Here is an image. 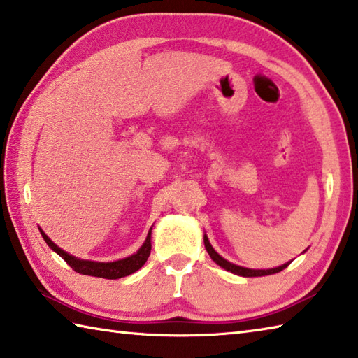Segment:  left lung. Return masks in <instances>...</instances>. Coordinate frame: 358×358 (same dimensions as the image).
I'll use <instances>...</instances> for the list:
<instances>
[{"instance_id":"8db88e82","label":"left lung","mask_w":358,"mask_h":358,"mask_svg":"<svg viewBox=\"0 0 358 358\" xmlns=\"http://www.w3.org/2000/svg\"><path fill=\"white\" fill-rule=\"evenodd\" d=\"M205 248H206V251H208V255L211 256V259L213 261L217 264V265H220V267H223L225 270H228V271H231V273H234V275H239V276H245V278H255V276H267V275H273V273H279V271H282L284 268H287L290 265V262H287V264H284V265H281V267H276V268H270V270H250V268H245V267H239V265H234V264H231V262H228L227 259H223L220 255H217L215 251H214V248L211 247V243H209V241H208V237L205 236Z\"/></svg>"}]
</instances>
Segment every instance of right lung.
<instances>
[{
	"label": "right lung",
	"instance_id": "obj_1",
	"mask_svg": "<svg viewBox=\"0 0 358 358\" xmlns=\"http://www.w3.org/2000/svg\"><path fill=\"white\" fill-rule=\"evenodd\" d=\"M41 236H43L45 242L51 247L55 253L65 259V262L71 267L74 271L80 273V275H88V276H96V278H103V279H119L124 276H129L131 273H135L145 264L147 257L150 256L152 243H150V231L147 234V239L143 243V247L138 250L136 255L130 257L121 259V261L116 262H93V261H80L74 256H69L65 251L60 250L57 245H55L49 237L40 229Z\"/></svg>",
	"mask_w": 358,
	"mask_h": 358
}]
</instances>
